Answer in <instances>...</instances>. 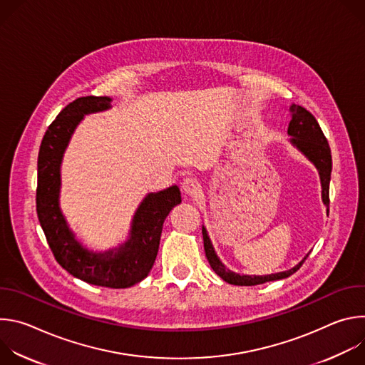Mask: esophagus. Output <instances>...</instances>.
<instances>
[{"mask_svg":"<svg viewBox=\"0 0 365 365\" xmlns=\"http://www.w3.org/2000/svg\"><path fill=\"white\" fill-rule=\"evenodd\" d=\"M182 189H183V192H185L186 195L193 196V195H197V193L200 192V185H199V182H197L196 179L187 178V179H185L183 183H182Z\"/></svg>","mask_w":365,"mask_h":365,"instance_id":"1","label":"esophagus"}]
</instances>
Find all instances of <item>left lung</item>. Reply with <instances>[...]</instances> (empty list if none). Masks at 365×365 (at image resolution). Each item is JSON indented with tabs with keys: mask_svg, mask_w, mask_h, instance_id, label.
<instances>
[{
	"mask_svg": "<svg viewBox=\"0 0 365 365\" xmlns=\"http://www.w3.org/2000/svg\"><path fill=\"white\" fill-rule=\"evenodd\" d=\"M290 114H292V121L289 124L287 133L289 135L293 137L292 143L318 168L321 175V182H322V197L325 205L329 206V182H331V172H332V158H331V148H329L328 140L322 133L317 118L307 110H304L303 107L294 106L293 103L290 107ZM202 235H203L205 255L207 258V262H210L212 270L222 280L235 286H255V284H263L266 282L286 279L293 273H296L304 263V259L307 258L306 255L296 267L283 273L270 274V276H240L227 270L225 266L220 262L214 251V247L210 241V237H207L206 230L203 227H202Z\"/></svg>",
	"mask_w": 365,
	"mask_h": 365,
	"instance_id": "8db88e82",
	"label": "left lung"
}]
</instances>
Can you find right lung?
Returning <instances> with one entry per match:
<instances>
[{
    "instance_id": "add662e5",
    "label": "right lung",
    "mask_w": 365,
    "mask_h": 365,
    "mask_svg": "<svg viewBox=\"0 0 365 365\" xmlns=\"http://www.w3.org/2000/svg\"><path fill=\"white\" fill-rule=\"evenodd\" d=\"M108 96H81L48 125L37 159V217L56 262L72 276L102 287L124 289L147 277L159 251L163 222L182 202L178 186L150 193L133 221L130 240L115 251L93 254L82 248L59 210L61 162L68 141L85 114L108 110Z\"/></svg>"
}]
</instances>
